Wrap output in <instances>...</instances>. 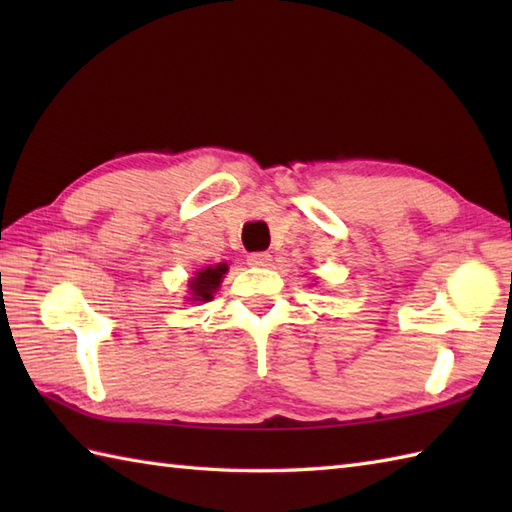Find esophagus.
I'll use <instances>...</instances> for the list:
<instances>
[{"instance_id": "esophagus-1", "label": "esophagus", "mask_w": 512, "mask_h": 512, "mask_svg": "<svg viewBox=\"0 0 512 512\" xmlns=\"http://www.w3.org/2000/svg\"><path fill=\"white\" fill-rule=\"evenodd\" d=\"M248 264L250 266H270V264H273V255H270V253H250Z\"/></svg>"}]
</instances>
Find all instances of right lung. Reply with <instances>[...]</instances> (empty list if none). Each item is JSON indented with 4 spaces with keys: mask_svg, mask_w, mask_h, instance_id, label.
Returning <instances> with one entry per match:
<instances>
[{
    "mask_svg": "<svg viewBox=\"0 0 512 512\" xmlns=\"http://www.w3.org/2000/svg\"><path fill=\"white\" fill-rule=\"evenodd\" d=\"M226 270H228L226 264H217L215 268L209 266L200 270V273L191 279L193 301H211L213 292L222 284V277L226 275Z\"/></svg>",
    "mask_w": 512,
    "mask_h": 512,
    "instance_id": "obj_1",
    "label": "right lung"
}]
</instances>
